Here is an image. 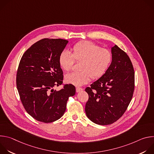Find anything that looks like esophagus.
<instances>
[{
	"label": "esophagus",
	"mask_w": 154,
	"mask_h": 154,
	"mask_svg": "<svg viewBox=\"0 0 154 154\" xmlns=\"http://www.w3.org/2000/svg\"><path fill=\"white\" fill-rule=\"evenodd\" d=\"M82 90H83V88H79V87H77L76 88V92L77 93H79V92H80V91H81Z\"/></svg>",
	"instance_id": "34e87169"
}]
</instances>
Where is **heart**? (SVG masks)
<instances>
[{"mask_svg":"<svg viewBox=\"0 0 154 154\" xmlns=\"http://www.w3.org/2000/svg\"><path fill=\"white\" fill-rule=\"evenodd\" d=\"M76 61H82L80 72H72L64 77L65 82L75 86H82L88 83L91 77L97 79L108 70L112 61L111 51L101 48L96 44L83 41L75 45L72 54L68 51H63L58 58L59 64L65 71H69Z\"/></svg>","mask_w":154,"mask_h":154,"instance_id":"b5f03b06","label":"heart"}]
</instances>
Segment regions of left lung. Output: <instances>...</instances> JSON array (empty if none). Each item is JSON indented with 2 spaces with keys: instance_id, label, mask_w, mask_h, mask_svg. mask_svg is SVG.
I'll use <instances>...</instances> for the list:
<instances>
[{
  "instance_id": "obj_1",
  "label": "left lung",
  "mask_w": 154,
  "mask_h": 154,
  "mask_svg": "<svg viewBox=\"0 0 154 154\" xmlns=\"http://www.w3.org/2000/svg\"><path fill=\"white\" fill-rule=\"evenodd\" d=\"M112 61L106 72L85 91L89 99L85 113L92 122L109 125L119 119L132 98L135 72L127 54L118 46L112 48Z\"/></svg>"
}]
</instances>
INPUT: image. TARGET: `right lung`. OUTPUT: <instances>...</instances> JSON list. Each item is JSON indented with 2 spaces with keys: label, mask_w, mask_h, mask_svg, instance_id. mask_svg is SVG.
I'll list each match as a JSON object with an SVG mask.
<instances>
[{
  "label": "right lung",
  "mask_w": 154,
  "mask_h": 154,
  "mask_svg": "<svg viewBox=\"0 0 154 154\" xmlns=\"http://www.w3.org/2000/svg\"><path fill=\"white\" fill-rule=\"evenodd\" d=\"M68 43L62 39H42L20 59L17 89L26 112L38 121L49 123L59 119L66 111L69 97L75 94V88L71 84L65 85L59 91L53 88L63 83L58 58Z\"/></svg>",
  "instance_id": "right-lung-1"
}]
</instances>
